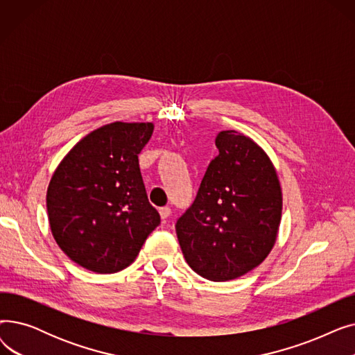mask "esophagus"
<instances>
[{"mask_svg": "<svg viewBox=\"0 0 355 355\" xmlns=\"http://www.w3.org/2000/svg\"><path fill=\"white\" fill-rule=\"evenodd\" d=\"M159 216L162 220H166L168 217L171 216V209L170 207H161L159 209Z\"/></svg>", "mask_w": 355, "mask_h": 355, "instance_id": "esophagus-1", "label": "esophagus"}]
</instances>
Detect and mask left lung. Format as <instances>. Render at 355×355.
<instances>
[{
  "instance_id": "1",
  "label": "left lung",
  "mask_w": 355,
  "mask_h": 355,
  "mask_svg": "<svg viewBox=\"0 0 355 355\" xmlns=\"http://www.w3.org/2000/svg\"><path fill=\"white\" fill-rule=\"evenodd\" d=\"M197 197L175 225L185 262L200 276L226 282L270 253L282 216V190L272 161L236 130L216 137Z\"/></svg>"
}]
</instances>
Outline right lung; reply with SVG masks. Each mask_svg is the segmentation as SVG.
Returning <instances> with one entry per match:
<instances>
[{"label":"right lung","mask_w":355,"mask_h":355,"mask_svg":"<svg viewBox=\"0 0 355 355\" xmlns=\"http://www.w3.org/2000/svg\"><path fill=\"white\" fill-rule=\"evenodd\" d=\"M154 132L151 122H114L74 145L47 189L50 229L74 263L115 273L138 256L159 214L149 204L138 155Z\"/></svg>","instance_id":"obj_1"}]
</instances>
